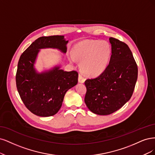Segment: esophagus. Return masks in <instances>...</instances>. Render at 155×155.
Wrapping results in <instances>:
<instances>
[{
	"label": "esophagus",
	"instance_id": "1",
	"mask_svg": "<svg viewBox=\"0 0 155 155\" xmlns=\"http://www.w3.org/2000/svg\"><path fill=\"white\" fill-rule=\"evenodd\" d=\"M85 81V78L82 76V74L81 73H79L78 74V82L81 83H84Z\"/></svg>",
	"mask_w": 155,
	"mask_h": 155
}]
</instances>
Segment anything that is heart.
Segmentation results:
<instances>
[{"label":"heart","mask_w":155,"mask_h":155,"mask_svg":"<svg viewBox=\"0 0 155 155\" xmlns=\"http://www.w3.org/2000/svg\"><path fill=\"white\" fill-rule=\"evenodd\" d=\"M74 55L81 61L82 70L89 75L102 73L109 64L111 48L107 42L88 41L77 44L74 48ZM71 61H74L73 56Z\"/></svg>","instance_id":"1"}]
</instances>
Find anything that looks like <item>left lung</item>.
Wrapping results in <instances>:
<instances>
[{"label": "left lung", "mask_w": 155, "mask_h": 155, "mask_svg": "<svg viewBox=\"0 0 155 155\" xmlns=\"http://www.w3.org/2000/svg\"><path fill=\"white\" fill-rule=\"evenodd\" d=\"M111 55L106 69L84 84L87 91L84 102L91 112L100 115L110 114L121 108L134 91L138 67L127 45L110 37Z\"/></svg>", "instance_id": "left-lung-1"}]
</instances>
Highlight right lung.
Instances as JSON below:
<instances>
[{
    "label": "right lung",
    "mask_w": 155,
    "mask_h": 155,
    "mask_svg": "<svg viewBox=\"0 0 155 155\" xmlns=\"http://www.w3.org/2000/svg\"><path fill=\"white\" fill-rule=\"evenodd\" d=\"M68 41L64 36L41 37L35 41L21 55L16 73V85L25 106L40 117H50L61 109L65 94L78 82L76 71H64L60 67L37 73L34 63L40 49L57 48L66 52Z\"/></svg>",
    "instance_id": "1"
}]
</instances>
